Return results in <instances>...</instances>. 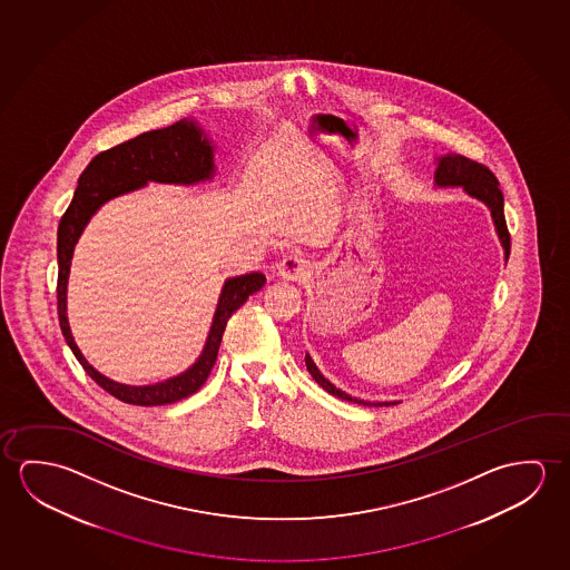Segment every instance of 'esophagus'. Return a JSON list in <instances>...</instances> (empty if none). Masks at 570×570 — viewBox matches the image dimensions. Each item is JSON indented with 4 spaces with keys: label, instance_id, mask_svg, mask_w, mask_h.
Instances as JSON below:
<instances>
[{
    "label": "esophagus",
    "instance_id": "1",
    "mask_svg": "<svg viewBox=\"0 0 570 570\" xmlns=\"http://www.w3.org/2000/svg\"><path fill=\"white\" fill-rule=\"evenodd\" d=\"M308 275V262L301 255H287L279 263V277L287 281H305Z\"/></svg>",
    "mask_w": 570,
    "mask_h": 570
}]
</instances>
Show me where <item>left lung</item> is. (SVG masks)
Here are the masks:
<instances>
[{"instance_id": "obj_1", "label": "left lung", "mask_w": 570, "mask_h": 570, "mask_svg": "<svg viewBox=\"0 0 570 570\" xmlns=\"http://www.w3.org/2000/svg\"><path fill=\"white\" fill-rule=\"evenodd\" d=\"M435 186L440 188H448V186H461L463 190L470 194L471 198H478L483 202L491 212L493 224H495V232L499 235V242L505 249V262L509 259V252H511V237H509V229H507L505 214H503V191L499 190V181L495 174L489 170L488 166L470 160L461 154H445L438 158V168H435ZM305 364L311 376L316 380V384L321 389L326 390L328 394L346 400V402H354V404H362V406H394L397 402H366L361 397H353L346 394L341 389H336L331 380H326L321 371L316 368L313 358L305 354Z\"/></svg>"}]
</instances>
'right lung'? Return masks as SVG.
I'll use <instances>...</instances> for the list:
<instances>
[{
	"mask_svg": "<svg viewBox=\"0 0 570 570\" xmlns=\"http://www.w3.org/2000/svg\"><path fill=\"white\" fill-rule=\"evenodd\" d=\"M214 174H216L214 146L194 120L184 118L174 122L173 127L150 130L110 150L97 154L89 166L82 170L77 190L72 194L71 204L59 222L57 313H59V325L63 331L65 341L69 344L72 354L77 356V361L81 362L85 372L99 384L100 389L107 390L109 394L127 404L164 406L198 392L216 364L217 351H219V343L229 316L234 315L235 311L242 307L254 293L262 289L265 285V275L247 273V275L226 279L217 301L208 341L204 344V351L199 354L198 361L194 362L188 371L156 384L130 386V384H120L107 379L105 374L95 371L82 356L79 346L75 344L71 328H69V318H67V281L71 269L72 249L79 242L82 229L89 224V219L109 199L138 190L148 181L188 186V184L212 180Z\"/></svg>",
	"mask_w": 570,
	"mask_h": 570,
	"instance_id": "1",
	"label": "right lung"
}]
</instances>
